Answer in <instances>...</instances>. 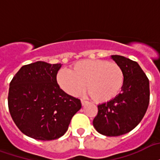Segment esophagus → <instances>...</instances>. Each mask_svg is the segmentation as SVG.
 <instances>
[{"label":"esophagus","mask_w":160,"mask_h":160,"mask_svg":"<svg viewBox=\"0 0 160 160\" xmlns=\"http://www.w3.org/2000/svg\"><path fill=\"white\" fill-rule=\"evenodd\" d=\"M80 101H81V104H82V106L85 105V104H86V103H88V102H87V101H85V100L81 99V100H80Z\"/></svg>","instance_id":"1"}]
</instances>
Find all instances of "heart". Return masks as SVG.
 I'll return each mask as SVG.
<instances>
[{
    "mask_svg": "<svg viewBox=\"0 0 160 160\" xmlns=\"http://www.w3.org/2000/svg\"><path fill=\"white\" fill-rule=\"evenodd\" d=\"M57 82L70 96L80 95L85 89L96 102H107L115 98L123 86L124 73L117 63L107 60H82L73 66L72 71L61 69Z\"/></svg>",
    "mask_w": 160,
    "mask_h": 160,
    "instance_id": "1",
    "label": "heart"
}]
</instances>
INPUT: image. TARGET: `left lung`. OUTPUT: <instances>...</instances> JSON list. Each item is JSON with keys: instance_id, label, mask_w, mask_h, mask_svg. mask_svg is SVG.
Instances as JSON below:
<instances>
[{"instance_id": "left-lung-1", "label": "left lung", "mask_w": 160, "mask_h": 160, "mask_svg": "<svg viewBox=\"0 0 160 160\" xmlns=\"http://www.w3.org/2000/svg\"><path fill=\"white\" fill-rule=\"evenodd\" d=\"M112 58L123 70V86L115 98L98 105L93 126L102 135L117 137L138 125L148 109L150 93L148 77L137 62L121 55Z\"/></svg>"}]
</instances>
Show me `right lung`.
Masks as SVG:
<instances>
[{"label":"right lung","instance_id":"obj_1","mask_svg":"<svg viewBox=\"0 0 160 160\" xmlns=\"http://www.w3.org/2000/svg\"><path fill=\"white\" fill-rule=\"evenodd\" d=\"M61 65L42 61L23 65L10 83V114L20 131L32 138H60L81 108L80 100L59 88L56 76Z\"/></svg>","mask_w":160,"mask_h":160}]
</instances>
